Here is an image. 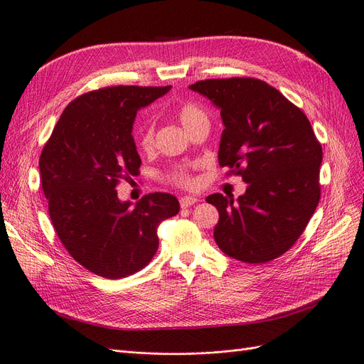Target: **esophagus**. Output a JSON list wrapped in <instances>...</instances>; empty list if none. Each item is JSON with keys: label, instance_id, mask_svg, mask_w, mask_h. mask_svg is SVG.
I'll return each instance as SVG.
<instances>
[{"label": "esophagus", "instance_id": "1", "mask_svg": "<svg viewBox=\"0 0 364 364\" xmlns=\"http://www.w3.org/2000/svg\"><path fill=\"white\" fill-rule=\"evenodd\" d=\"M198 203V198H193V196H183L180 199V205L181 208H187V207H192Z\"/></svg>", "mask_w": 364, "mask_h": 364}]
</instances>
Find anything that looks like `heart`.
Returning a JSON list of instances; mask_svg holds the SVG:
<instances>
[{
    "instance_id": "obj_1",
    "label": "heart",
    "mask_w": 364,
    "mask_h": 364,
    "mask_svg": "<svg viewBox=\"0 0 364 364\" xmlns=\"http://www.w3.org/2000/svg\"><path fill=\"white\" fill-rule=\"evenodd\" d=\"M178 119L187 132H191L200 121L207 119V114L203 107L193 103H186L178 109ZM154 144V124L153 121H148L141 132L139 145L142 150H150ZM166 180L175 186L184 187V189H192L196 184V180L191 171L184 166H175L166 173Z\"/></svg>"
}]
</instances>
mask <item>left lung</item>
<instances>
[{"instance_id": "1", "label": "left lung", "mask_w": 364, "mask_h": 364, "mask_svg": "<svg viewBox=\"0 0 364 364\" xmlns=\"http://www.w3.org/2000/svg\"><path fill=\"white\" fill-rule=\"evenodd\" d=\"M220 109L219 165L249 186L237 203L214 193V240L234 259L264 264L300 238L321 198L322 146L304 112L261 79L198 80L189 87Z\"/></svg>"}]
</instances>
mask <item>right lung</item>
I'll use <instances>...</instances> for the list:
<instances>
[{"instance_id":"1","label":"right lung","mask_w":364,"mask_h":364,"mask_svg":"<svg viewBox=\"0 0 364 364\" xmlns=\"http://www.w3.org/2000/svg\"><path fill=\"white\" fill-rule=\"evenodd\" d=\"M168 87L117 85L88 91L67 105L40 154L42 189L55 232L88 272L121 279L139 272L159 249L157 226L180 211L169 193L119 203L117 186L138 173L132 136L139 107Z\"/></svg>"}]
</instances>
